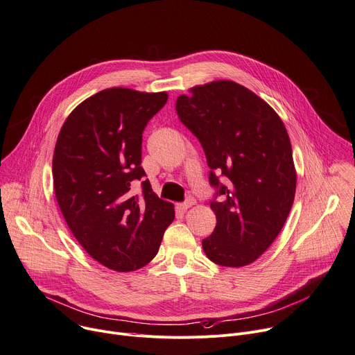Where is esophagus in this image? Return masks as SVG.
Here are the masks:
<instances>
[{
    "mask_svg": "<svg viewBox=\"0 0 355 355\" xmlns=\"http://www.w3.org/2000/svg\"><path fill=\"white\" fill-rule=\"evenodd\" d=\"M194 203H196V200H194L193 198H189V199H187V200H184L183 203H179V205H178V207H179V210L186 211V210H187V209H190Z\"/></svg>",
    "mask_w": 355,
    "mask_h": 355,
    "instance_id": "esophagus-1",
    "label": "esophagus"
}]
</instances>
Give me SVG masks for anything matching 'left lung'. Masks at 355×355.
<instances>
[{
  "mask_svg": "<svg viewBox=\"0 0 355 355\" xmlns=\"http://www.w3.org/2000/svg\"><path fill=\"white\" fill-rule=\"evenodd\" d=\"M176 112L200 141L217 190L210 202L217 224L203 250L217 265L245 266L278 237L293 205L288 131L269 104L231 80L190 89L178 97Z\"/></svg>",
  "mask_w": 355,
  "mask_h": 355,
  "instance_id": "1",
  "label": "left lung"
}]
</instances>
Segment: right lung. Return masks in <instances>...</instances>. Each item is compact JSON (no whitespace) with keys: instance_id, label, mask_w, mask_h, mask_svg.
<instances>
[{"instance_id":"obj_1","label":"right lung","mask_w":355,"mask_h":355,"mask_svg":"<svg viewBox=\"0 0 355 355\" xmlns=\"http://www.w3.org/2000/svg\"><path fill=\"white\" fill-rule=\"evenodd\" d=\"M166 101V92L101 90L70 112L56 141L60 211L85 251L116 272L150 262L175 218L173 205L152 191L141 166L142 132ZM138 181L141 196L132 191Z\"/></svg>"}]
</instances>
